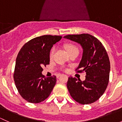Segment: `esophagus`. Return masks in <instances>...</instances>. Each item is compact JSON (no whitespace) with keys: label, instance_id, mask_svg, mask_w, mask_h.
I'll return each instance as SVG.
<instances>
[{"label":"esophagus","instance_id":"34e87169","mask_svg":"<svg viewBox=\"0 0 122 122\" xmlns=\"http://www.w3.org/2000/svg\"><path fill=\"white\" fill-rule=\"evenodd\" d=\"M61 75H62V74H58L57 75V76H56V77H57V78H59V77H60V76H61Z\"/></svg>","mask_w":122,"mask_h":122}]
</instances>
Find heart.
Here are the masks:
<instances>
[{"label":"heart","instance_id":"1","mask_svg":"<svg viewBox=\"0 0 122 122\" xmlns=\"http://www.w3.org/2000/svg\"><path fill=\"white\" fill-rule=\"evenodd\" d=\"M64 48H66V50H67V52L70 54V55L74 52H78V47H77L76 45H75L74 44H67L64 45ZM55 47H53L52 49H51V51H50V58H52L53 57L54 54L55 53Z\"/></svg>","mask_w":122,"mask_h":122}]
</instances>
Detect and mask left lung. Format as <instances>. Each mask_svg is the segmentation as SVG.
I'll list each match as a JSON object with an SVG mask.
<instances>
[{"label": "left lung", "instance_id": "left-lung-1", "mask_svg": "<svg viewBox=\"0 0 122 122\" xmlns=\"http://www.w3.org/2000/svg\"><path fill=\"white\" fill-rule=\"evenodd\" d=\"M66 39L76 42L83 50L77 72L85 71L86 80L70 77L67 88L72 99L81 104L93 103L105 92L109 81L110 64L105 48L98 39L88 34L68 35Z\"/></svg>", "mask_w": 122, "mask_h": 122}]
</instances>
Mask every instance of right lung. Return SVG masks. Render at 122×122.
Wrapping results in <instances>:
<instances>
[{
	"mask_svg": "<svg viewBox=\"0 0 122 122\" xmlns=\"http://www.w3.org/2000/svg\"><path fill=\"white\" fill-rule=\"evenodd\" d=\"M61 38L58 35L38 36L26 43L18 53L13 78L18 92L27 102H43L53 90L56 77H45L42 67L50 64V50Z\"/></svg>",
	"mask_w": 122,
	"mask_h": 122,
	"instance_id": "add662e5",
	"label": "right lung"
}]
</instances>
